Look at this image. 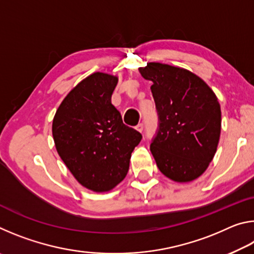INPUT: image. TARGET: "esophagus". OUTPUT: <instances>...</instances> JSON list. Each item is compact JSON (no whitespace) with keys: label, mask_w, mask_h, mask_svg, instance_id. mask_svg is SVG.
<instances>
[{"label":"esophagus","mask_w":254,"mask_h":254,"mask_svg":"<svg viewBox=\"0 0 254 254\" xmlns=\"http://www.w3.org/2000/svg\"><path fill=\"white\" fill-rule=\"evenodd\" d=\"M143 123H139V124H137V126H136V130L137 131H139V132H142L143 131Z\"/></svg>","instance_id":"obj_1"}]
</instances>
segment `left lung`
I'll use <instances>...</instances> for the list:
<instances>
[{
  "mask_svg": "<svg viewBox=\"0 0 254 254\" xmlns=\"http://www.w3.org/2000/svg\"><path fill=\"white\" fill-rule=\"evenodd\" d=\"M151 92L159 127L150 150L159 170L177 183L204 174L221 134V106L209 86L180 67L149 63L140 67Z\"/></svg>",
  "mask_w": 254,
  "mask_h": 254,
  "instance_id": "1",
  "label": "left lung"
}]
</instances>
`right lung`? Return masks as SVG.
<instances>
[{
  "label": "right lung",
  "instance_id": "obj_1",
  "mask_svg": "<svg viewBox=\"0 0 254 254\" xmlns=\"http://www.w3.org/2000/svg\"><path fill=\"white\" fill-rule=\"evenodd\" d=\"M118 77L94 72L77 84L56 112V149L77 182L104 192L126 178L142 135L126 126L111 97Z\"/></svg>",
  "mask_w": 254,
  "mask_h": 254
}]
</instances>
